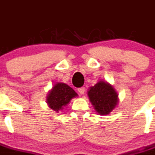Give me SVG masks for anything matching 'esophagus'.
<instances>
[{
  "mask_svg": "<svg viewBox=\"0 0 155 155\" xmlns=\"http://www.w3.org/2000/svg\"><path fill=\"white\" fill-rule=\"evenodd\" d=\"M78 92H79L80 94H84V92H85V88H84V87L78 88Z\"/></svg>",
  "mask_w": 155,
  "mask_h": 155,
  "instance_id": "obj_1",
  "label": "esophagus"
}]
</instances>
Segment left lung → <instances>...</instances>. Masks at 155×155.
<instances>
[{
  "label": "left lung",
  "instance_id": "1",
  "mask_svg": "<svg viewBox=\"0 0 155 155\" xmlns=\"http://www.w3.org/2000/svg\"><path fill=\"white\" fill-rule=\"evenodd\" d=\"M88 97L96 112L100 115H107L118 103V94L113 86L99 81L87 91Z\"/></svg>",
  "mask_w": 155,
  "mask_h": 155
}]
</instances>
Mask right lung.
Segmentation results:
<instances>
[{"mask_svg":"<svg viewBox=\"0 0 155 155\" xmlns=\"http://www.w3.org/2000/svg\"><path fill=\"white\" fill-rule=\"evenodd\" d=\"M78 94L69 86L63 83H58L49 91L46 97V102L49 108L56 112L63 110L71 98Z\"/></svg>","mask_w":155,"mask_h":155,"instance_id":"right-lung-1","label":"right lung"}]
</instances>
